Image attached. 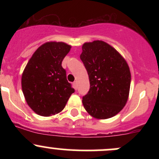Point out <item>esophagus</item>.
<instances>
[{"label":"esophagus","instance_id":"1","mask_svg":"<svg viewBox=\"0 0 159 159\" xmlns=\"http://www.w3.org/2000/svg\"><path fill=\"white\" fill-rule=\"evenodd\" d=\"M73 85H74V88H75V90L78 89V82H77V81H75V82L73 83Z\"/></svg>","mask_w":159,"mask_h":159}]
</instances>
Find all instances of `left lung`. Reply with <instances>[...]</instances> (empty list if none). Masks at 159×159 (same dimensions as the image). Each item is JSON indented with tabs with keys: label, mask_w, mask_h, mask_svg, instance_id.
Masks as SVG:
<instances>
[{
	"label": "left lung",
	"mask_w": 159,
	"mask_h": 159,
	"mask_svg": "<svg viewBox=\"0 0 159 159\" xmlns=\"http://www.w3.org/2000/svg\"><path fill=\"white\" fill-rule=\"evenodd\" d=\"M80 58L89 77L90 89L82 103L96 118L115 116L129 98L131 73L127 62L114 48L102 41L85 43Z\"/></svg>",
	"instance_id": "1"
}]
</instances>
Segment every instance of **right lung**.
Segmentation results:
<instances>
[{"mask_svg": "<svg viewBox=\"0 0 159 159\" xmlns=\"http://www.w3.org/2000/svg\"><path fill=\"white\" fill-rule=\"evenodd\" d=\"M70 46L48 42L34 53L21 78L24 95L30 108L41 116H51L64 109L75 89L61 66Z\"/></svg>", "mask_w": 159, "mask_h": 159, "instance_id": "add662e5", "label": "right lung"}]
</instances>
